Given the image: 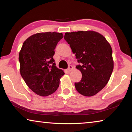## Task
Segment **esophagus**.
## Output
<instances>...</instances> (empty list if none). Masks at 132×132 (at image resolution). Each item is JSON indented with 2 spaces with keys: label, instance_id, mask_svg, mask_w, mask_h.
Returning a JSON list of instances; mask_svg holds the SVG:
<instances>
[{
  "label": "esophagus",
  "instance_id": "esophagus-1",
  "mask_svg": "<svg viewBox=\"0 0 132 132\" xmlns=\"http://www.w3.org/2000/svg\"><path fill=\"white\" fill-rule=\"evenodd\" d=\"M73 68L72 66H71V65L69 66V68H68V71H71V70H73Z\"/></svg>",
  "mask_w": 132,
  "mask_h": 132
}]
</instances>
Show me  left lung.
<instances>
[{
  "mask_svg": "<svg viewBox=\"0 0 132 132\" xmlns=\"http://www.w3.org/2000/svg\"><path fill=\"white\" fill-rule=\"evenodd\" d=\"M75 53L81 80L75 82L76 90L86 97L101 91L108 83L113 69L112 48L103 35L93 31L66 32L64 37Z\"/></svg>",
  "mask_w": 132,
  "mask_h": 132,
  "instance_id": "8db88e82",
  "label": "left lung"
}]
</instances>
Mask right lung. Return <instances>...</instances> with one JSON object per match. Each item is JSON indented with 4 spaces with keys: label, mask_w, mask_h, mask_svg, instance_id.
<instances>
[{
    "label": "right lung",
    "mask_w": 132,
    "mask_h": 132,
    "mask_svg": "<svg viewBox=\"0 0 132 132\" xmlns=\"http://www.w3.org/2000/svg\"><path fill=\"white\" fill-rule=\"evenodd\" d=\"M62 33L40 32L24 42L19 53L20 74L26 84L37 95L46 97L55 92L64 73L56 66L53 56Z\"/></svg>",
    "instance_id": "1"
}]
</instances>
